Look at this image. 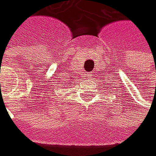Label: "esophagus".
<instances>
[{
	"label": "esophagus",
	"instance_id": "esophagus-1",
	"mask_svg": "<svg viewBox=\"0 0 156 156\" xmlns=\"http://www.w3.org/2000/svg\"><path fill=\"white\" fill-rule=\"evenodd\" d=\"M85 76H86V79H91V77L93 76V74L92 73H87L85 75Z\"/></svg>",
	"mask_w": 156,
	"mask_h": 156
}]
</instances>
